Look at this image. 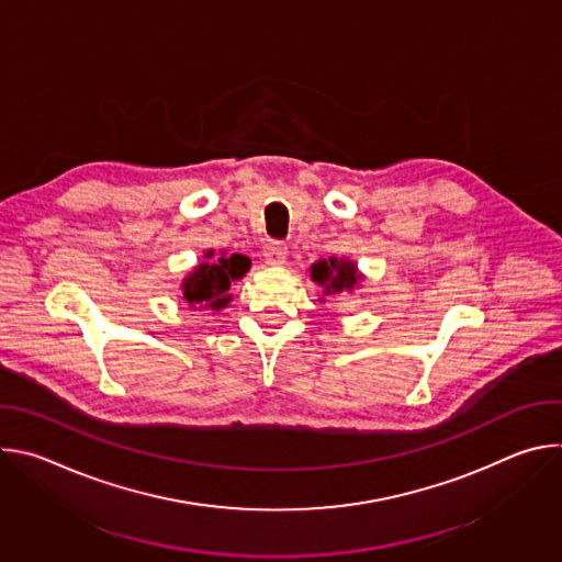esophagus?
Returning a JSON list of instances; mask_svg holds the SVG:
<instances>
[{
    "label": "esophagus",
    "mask_w": 562,
    "mask_h": 562,
    "mask_svg": "<svg viewBox=\"0 0 562 562\" xmlns=\"http://www.w3.org/2000/svg\"><path fill=\"white\" fill-rule=\"evenodd\" d=\"M262 258L269 267H282L286 262V247H282L280 243H269L262 251Z\"/></svg>",
    "instance_id": "1"
}]
</instances>
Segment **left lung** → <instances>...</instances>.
Returning a JSON list of instances; mask_svg holds the SVG:
<instances>
[{
  "label": "left lung",
  "mask_w": 562,
  "mask_h": 562,
  "mask_svg": "<svg viewBox=\"0 0 562 562\" xmlns=\"http://www.w3.org/2000/svg\"><path fill=\"white\" fill-rule=\"evenodd\" d=\"M308 278L323 289L319 302H327L331 295L353 293L364 282V273L358 269V262L349 258H319L308 267Z\"/></svg>",
  "instance_id": "8db88e82"
}]
</instances>
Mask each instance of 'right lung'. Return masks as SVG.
Instances as JSON below:
<instances>
[{"mask_svg": "<svg viewBox=\"0 0 562 562\" xmlns=\"http://www.w3.org/2000/svg\"><path fill=\"white\" fill-rule=\"evenodd\" d=\"M204 260L206 262L198 265L184 276L178 297L191 308L222 311L233 300V295L228 293L231 284L243 280L249 273L251 260L239 254L226 256V251L215 258L213 249L204 251Z\"/></svg>", "mask_w": 562, "mask_h": 562, "instance_id": "1", "label": "right lung"}]
</instances>
